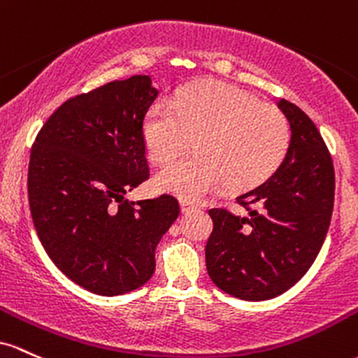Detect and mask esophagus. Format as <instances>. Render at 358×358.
<instances>
[{
    "instance_id": "obj_1",
    "label": "esophagus",
    "mask_w": 358,
    "mask_h": 358,
    "mask_svg": "<svg viewBox=\"0 0 358 358\" xmlns=\"http://www.w3.org/2000/svg\"><path fill=\"white\" fill-rule=\"evenodd\" d=\"M196 208H198V206L189 203V201H180V211H182V213H191V211H194Z\"/></svg>"
}]
</instances>
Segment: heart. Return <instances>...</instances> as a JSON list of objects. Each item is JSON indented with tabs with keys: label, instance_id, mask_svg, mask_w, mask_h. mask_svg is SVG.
<instances>
[{
	"label": "heart",
	"instance_id": "obj_1",
	"mask_svg": "<svg viewBox=\"0 0 358 358\" xmlns=\"http://www.w3.org/2000/svg\"><path fill=\"white\" fill-rule=\"evenodd\" d=\"M196 139V154L164 167L154 178L159 191L198 201L228 182L247 189L267 179L282 162L289 125L279 110L223 83L201 84L174 104L157 101L143 122L152 162H171Z\"/></svg>",
	"mask_w": 358,
	"mask_h": 358
}]
</instances>
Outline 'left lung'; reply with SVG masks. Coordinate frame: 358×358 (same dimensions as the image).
Listing matches in <instances>:
<instances>
[{
  "mask_svg": "<svg viewBox=\"0 0 358 358\" xmlns=\"http://www.w3.org/2000/svg\"><path fill=\"white\" fill-rule=\"evenodd\" d=\"M277 108L291 128L286 157L264 182L236 196L247 215L210 210L208 274L245 301L272 299L294 286L320 254L333 213L335 171L318 128L286 99Z\"/></svg>",
  "mask_w": 358,
  "mask_h": 358,
  "instance_id": "8db88e82",
  "label": "left lung"
}]
</instances>
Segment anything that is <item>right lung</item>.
<instances>
[{"label":"right lung","mask_w":358,"mask_h":358,"mask_svg":"<svg viewBox=\"0 0 358 358\" xmlns=\"http://www.w3.org/2000/svg\"><path fill=\"white\" fill-rule=\"evenodd\" d=\"M159 91L131 76L67 99L38 131L28 164L31 220L52 262L99 296L135 291L155 271V248L178 199L128 201L148 179L143 120Z\"/></svg>","instance_id":"obj_1"}]
</instances>
